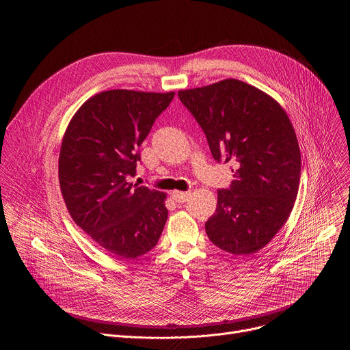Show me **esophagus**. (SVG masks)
Listing matches in <instances>:
<instances>
[{
  "label": "esophagus",
  "instance_id": "1",
  "mask_svg": "<svg viewBox=\"0 0 350 350\" xmlns=\"http://www.w3.org/2000/svg\"><path fill=\"white\" fill-rule=\"evenodd\" d=\"M172 198L174 199L176 202L183 204V202L188 201L189 193H188V192H181V191H173V192H172Z\"/></svg>",
  "mask_w": 350,
  "mask_h": 350
}]
</instances>
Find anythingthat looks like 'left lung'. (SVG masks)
I'll return each instance as SVG.
<instances>
[{
    "mask_svg": "<svg viewBox=\"0 0 350 350\" xmlns=\"http://www.w3.org/2000/svg\"><path fill=\"white\" fill-rule=\"evenodd\" d=\"M178 98L215 161L237 166L231 185L217 191L206 234L232 255L256 254L285 224L297 195L301 151L291 120L275 99L235 79L180 90Z\"/></svg>",
    "mask_w": 350,
    "mask_h": 350,
    "instance_id": "1",
    "label": "left lung"
}]
</instances>
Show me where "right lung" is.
<instances>
[{
  "label": "right lung",
  "mask_w": 350,
  "mask_h": 350,
  "mask_svg": "<svg viewBox=\"0 0 350 350\" xmlns=\"http://www.w3.org/2000/svg\"><path fill=\"white\" fill-rule=\"evenodd\" d=\"M174 92L109 90L80 107L62 139L59 185L73 221L113 256L151 251L167 220L166 193L129 183L138 148Z\"/></svg>",
  "instance_id": "obj_1"
}]
</instances>
